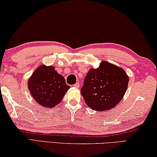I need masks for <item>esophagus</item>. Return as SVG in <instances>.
I'll return each instance as SVG.
<instances>
[{
  "mask_svg": "<svg viewBox=\"0 0 157 157\" xmlns=\"http://www.w3.org/2000/svg\"><path fill=\"white\" fill-rule=\"evenodd\" d=\"M74 86L75 87V88H78L79 87H80V84H79V83H76V84L74 85Z\"/></svg>",
  "mask_w": 157,
  "mask_h": 157,
  "instance_id": "obj_1",
  "label": "esophagus"
}]
</instances>
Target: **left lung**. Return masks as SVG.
<instances>
[{
    "instance_id": "8db88e82",
    "label": "left lung",
    "mask_w": 157,
    "mask_h": 157,
    "mask_svg": "<svg viewBox=\"0 0 157 157\" xmlns=\"http://www.w3.org/2000/svg\"><path fill=\"white\" fill-rule=\"evenodd\" d=\"M129 81V76L122 68L101 61L98 68L89 70L81 93L87 106L92 110H109L122 99Z\"/></svg>"
}]
</instances>
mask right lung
<instances>
[{
    "instance_id": "obj_1",
    "label": "right lung",
    "mask_w": 157,
    "mask_h": 157,
    "mask_svg": "<svg viewBox=\"0 0 157 157\" xmlns=\"http://www.w3.org/2000/svg\"><path fill=\"white\" fill-rule=\"evenodd\" d=\"M28 88L33 99L39 105L52 109L59 104L70 86L53 66L40 65L28 81Z\"/></svg>"
}]
</instances>
